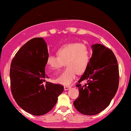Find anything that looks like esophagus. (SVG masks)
<instances>
[{
	"label": "esophagus",
	"instance_id": "1",
	"mask_svg": "<svg viewBox=\"0 0 131 131\" xmlns=\"http://www.w3.org/2000/svg\"><path fill=\"white\" fill-rule=\"evenodd\" d=\"M64 91H67V90L70 89L71 88V86H69V85H65L64 86Z\"/></svg>",
	"mask_w": 131,
	"mask_h": 131
}]
</instances>
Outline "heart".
<instances>
[{"label": "heart", "instance_id": "1", "mask_svg": "<svg viewBox=\"0 0 131 131\" xmlns=\"http://www.w3.org/2000/svg\"><path fill=\"white\" fill-rule=\"evenodd\" d=\"M57 56L49 55L46 64L48 71L59 70L66 65L64 71L56 79L62 85H69L75 79L77 73H84L90 60L88 47L82 43H71L62 46L57 50Z\"/></svg>", "mask_w": 131, "mask_h": 131}]
</instances>
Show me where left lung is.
I'll return each mask as SVG.
<instances>
[{"mask_svg":"<svg viewBox=\"0 0 131 131\" xmlns=\"http://www.w3.org/2000/svg\"><path fill=\"white\" fill-rule=\"evenodd\" d=\"M92 48L88 67L76 85L79 95L74 102L75 109L88 116L97 114L110 104L119 82V66L113 52L99 43ZM84 80L88 83L81 86Z\"/></svg>","mask_w":131,"mask_h":131,"instance_id":"1","label":"left lung"}]
</instances>
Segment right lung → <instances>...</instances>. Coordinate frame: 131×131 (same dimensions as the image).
<instances>
[{"label": "right lung", "mask_w": 131, "mask_h": 131, "mask_svg": "<svg viewBox=\"0 0 131 131\" xmlns=\"http://www.w3.org/2000/svg\"><path fill=\"white\" fill-rule=\"evenodd\" d=\"M49 56L47 43L42 37L33 38L15 55L10 64V78L12 96L15 102L30 114L41 116L57 103L64 86L46 82L45 72Z\"/></svg>", "instance_id": "right-lung-1"}]
</instances>
